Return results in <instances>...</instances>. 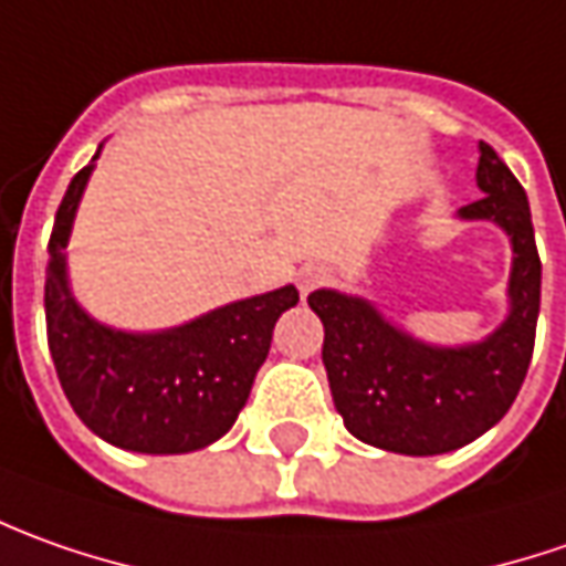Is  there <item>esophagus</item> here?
Instances as JSON below:
<instances>
[{
  "mask_svg": "<svg viewBox=\"0 0 566 566\" xmlns=\"http://www.w3.org/2000/svg\"><path fill=\"white\" fill-rule=\"evenodd\" d=\"M325 265H303L301 272H297V287H301V294H310L313 287H319L325 282Z\"/></svg>",
  "mask_w": 566,
  "mask_h": 566,
  "instance_id": "obj_1",
  "label": "esophagus"
}]
</instances>
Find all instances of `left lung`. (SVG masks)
Instances as JSON below:
<instances>
[{"label": "left lung", "mask_w": 566, "mask_h": 566, "mask_svg": "<svg viewBox=\"0 0 566 566\" xmlns=\"http://www.w3.org/2000/svg\"><path fill=\"white\" fill-rule=\"evenodd\" d=\"M476 203L460 222H492L511 241L507 316L482 342L429 344L379 306L335 287L306 303L322 319V363L335 410L354 439L407 458L448 454L485 436L511 410L536 344L542 263L526 190L489 144H479Z\"/></svg>", "instance_id": "obj_1"}]
</instances>
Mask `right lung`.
Segmentation results:
<instances>
[{"instance_id":"obj_1","label":"right lung","mask_w":566,"mask_h":566,"mask_svg":"<svg viewBox=\"0 0 566 566\" xmlns=\"http://www.w3.org/2000/svg\"><path fill=\"white\" fill-rule=\"evenodd\" d=\"M99 149L71 178L52 224L46 265L52 363L65 398L93 436L137 454L200 451L222 439L244 410L269 357L272 328L301 294L284 284L159 332H125L93 319L71 294L65 247Z\"/></svg>"}]
</instances>
